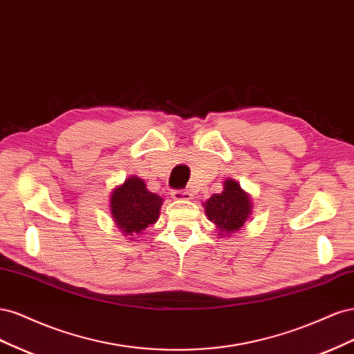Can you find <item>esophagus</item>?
<instances>
[{"mask_svg":"<svg viewBox=\"0 0 354 354\" xmlns=\"http://www.w3.org/2000/svg\"><path fill=\"white\" fill-rule=\"evenodd\" d=\"M171 196H173V199L177 202H185V201L194 199V195H192L187 190H174L173 194H171Z\"/></svg>","mask_w":354,"mask_h":354,"instance_id":"1","label":"esophagus"}]
</instances>
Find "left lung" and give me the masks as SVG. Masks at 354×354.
<instances>
[{"instance_id": "obj_1", "label": "left lung", "mask_w": 354, "mask_h": 354, "mask_svg": "<svg viewBox=\"0 0 354 354\" xmlns=\"http://www.w3.org/2000/svg\"><path fill=\"white\" fill-rule=\"evenodd\" d=\"M202 205L218 238H229L239 232L252 214L251 196L233 178L224 180L221 194H214Z\"/></svg>"}]
</instances>
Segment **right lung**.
Returning a JSON list of instances; mask_svg holds the SVG:
<instances>
[{
    "label": "right lung",
    "instance_id": "obj_1",
    "mask_svg": "<svg viewBox=\"0 0 354 354\" xmlns=\"http://www.w3.org/2000/svg\"><path fill=\"white\" fill-rule=\"evenodd\" d=\"M162 202L140 177L130 176L111 192L109 207L116 227L133 241L158 221Z\"/></svg>",
    "mask_w": 354,
    "mask_h": 354
}]
</instances>
